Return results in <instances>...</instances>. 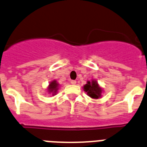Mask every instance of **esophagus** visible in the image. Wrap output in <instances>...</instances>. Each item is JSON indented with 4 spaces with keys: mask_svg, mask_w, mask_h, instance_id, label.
<instances>
[{
    "mask_svg": "<svg viewBox=\"0 0 147 147\" xmlns=\"http://www.w3.org/2000/svg\"><path fill=\"white\" fill-rule=\"evenodd\" d=\"M71 82L72 85H76V80H71V82Z\"/></svg>",
    "mask_w": 147,
    "mask_h": 147,
    "instance_id": "34e87169",
    "label": "esophagus"
}]
</instances>
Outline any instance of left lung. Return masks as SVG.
<instances>
[{"mask_svg": "<svg viewBox=\"0 0 147 147\" xmlns=\"http://www.w3.org/2000/svg\"><path fill=\"white\" fill-rule=\"evenodd\" d=\"M84 90L92 98H98L102 96V88H100L97 82L95 80L88 82L86 85H84Z\"/></svg>", "mask_w": 147, "mask_h": 147, "instance_id": "obj_1", "label": "left lung"}]
</instances>
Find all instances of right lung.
<instances>
[{
  "label": "right lung",
  "instance_id": "1",
  "mask_svg": "<svg viewBox=\"0 0 147 147\" xmlns=\"http://www.w3.org/2000/svg\"><path fill=\"white\" fill-rule=\"evenodd\" d=\"M58 88H59V84L57 82L56 80H54L51 82H50L49 84V86L48 88V90H49V93H52L53 95H55L57 91Z\"/></svg>",
  "mask_w": 147,
  "mask_h": 147
}]
</instances>
